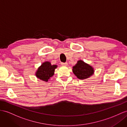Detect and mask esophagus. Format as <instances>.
I'll return each instance as SVG.
<instances>
[{"instance_id":"esophagus-1","label":"esophagus","mask_w":127,"mask_h":127,"mask_svg":"<svg viewBox=\"0 0 127 127\" xmlns=\"http://www.w3.org/2000/svg\"><path fill=\"white\" fill-rule=\"evenodd\" d=\"M61 65H63V66H66L67 65V63H66V62H65V63H61Z\"/></svg>"}]
</instances>
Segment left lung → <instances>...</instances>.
Here are the masks:
<instances>
[{
  "label": "left lung",
  "instance_id": "8db88e82",
  "mask_svg": "<svg viewBox=\"0 0 127 127\" xmlns=\"http://www.w3.org/2000/svg\"><path fill=\"white\" fill-rule=\"evenodd\" d=\"M73 73L80 79H85L90 77L94 73L93 67L82 61H78L73 66Z\"/></svg>",
  "mask_w": 127,
  "mask_h": 127
}]
</instances>
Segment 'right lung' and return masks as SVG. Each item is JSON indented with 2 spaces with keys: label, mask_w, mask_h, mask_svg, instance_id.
<instances>
[{
  "label": "right lung",
  "mask_w": 127,
  "mask_h": 127,
  "mask_svg": "<svg viewBox=\"0 0 127 127\" xmlns=\"http://www.w3.org/2000/svg\"><path fill=\"white\" fill-rule=\"evenodd\" d=\"M57 67L56 65H52L49 62H45L41 65L36 73V76L41 80L47 82L54 74L55 69Z\"/></svg>",
  "instance_id": "right-lung-1"
}]
</instances>
